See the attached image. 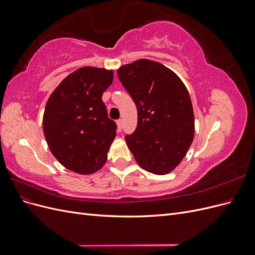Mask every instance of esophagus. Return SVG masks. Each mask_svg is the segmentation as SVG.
Segmentation results:
<instances>
[{
	"label": "esophagus",
	"instance_id": "1",
	"mask_svg": "<svg viewBox=\"0 0 255 255\" xmlns=\"http://www.w3.org/2000/svg\"><path fill=\"white\" fill-rule=\"evenodd\" d=\"M122 125H123L122 119H119V120H117V126H118V130H119V132H120V130L122 129Z\"/></svg>",
	"mask_w": 255,
	"mask_h": 255
}]
</instances>
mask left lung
I'll return each mask as SVG.
<instances>
[{
    "mask_svg": "<svg viewBox=\"0 0 255 255\" xmlns=\"http://www.w3.org/2000/svg\"><path fill=\"white\" fill-rule=\"evenodd\" d=\"M137 107V127L126 134L128 149L141 168L166 174L180 164L195 133L191 100L183 82L164 65L139 59L117 71Z\"/></svg>",
    "mask_w": 255,
    "mask_h": 255,
    "instance_id": "left-lung-1",
    "label": "left lung"
}]
</instances>
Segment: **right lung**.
Segmentation results:
<instances>
[{
  "mask_svg": "<svg viewBox=\"0 0 255 255\" xmlns=\"http://www.w3.org/2000/svg\"><path fill=\"white\" fill-rule=\"evenodd\" d=\"M112 83V70L83 67L58 85L45 105L43 133L49 148L74 172L92 173L106 161L117 129L102 101Z\"/></svg>",
  "mask_w": 255,
  "mask_h": 255,
  "instance_id": "obj_1",
  "label": "right lung"
}]
</instances>
